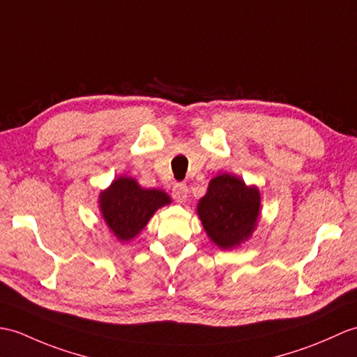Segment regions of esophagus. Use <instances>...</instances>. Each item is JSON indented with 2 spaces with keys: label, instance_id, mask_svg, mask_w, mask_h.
I'll return each instance as SVG.
<instances>
[{
  "label": "esophagus",
  "instance_id": "34e87169",
  "mask_svg": "<svg viewBox=\"0 0 357 357\" xmlns=\"http://www.w3.org/2000/svg\"><path fill=\"white\" fill-rule=\"evenodd\" d=\"M173 197H175L179 204H184L188 197V187L185 184H176L173 187Z\"/></svg>",
  "mask_w": 357,
  "mask_h": 357
}]
</instances>
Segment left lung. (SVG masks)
I'll return each mask as SVG.
<instances>
[{
	"instance_id": "obj_1",
	"label": "left lung",
	"mask_w": 357,
	"mask_h": 357,
	"mask_svg": "<svg viewBox=\"0 0 357 357\" xmlns=\"http://www.w3.org/2000/svg\"><path fill=\"white\" fill-rule=\"evenodd\" d=\"M261 196L257 185L229 173L214 176L196 211L206 236L220 250H234L252 237L260 219Z\"/></svg>"
}]
</instances>
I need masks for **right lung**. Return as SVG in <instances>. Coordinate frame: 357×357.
<instances>
[{
    "mask_svg": "<svg viewBox=\"0 0 357 357\" xmlns=\"http://www.w3.org/2000/svg\"><path fill=\"white\" fill-rule=\"evenodd\" d=\"M170 196L156 188H143L134 178L119 176L98 195V211L109 233L120 243L134 240Z\"/></svg>",
    "mask_w": 357,
    "mask_h": 357,
    "instance_id": "1",
    "label": "right lung"
}]
</instances>
